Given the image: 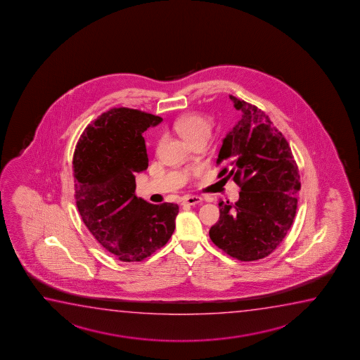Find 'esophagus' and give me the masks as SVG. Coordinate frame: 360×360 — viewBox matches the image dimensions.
<instances>
[{"mask_svg": "<svg viewBox=\"0 0 360 360\" xmlns=\"http://www.w3.org/2000/svg\"><path fill=\"white\" fill-rule=\"evenodd\" d=\"M202 200H203V198L200 197V195H188V197H186V198L183 200V203H184V205H195L200 203Z\"/></svg>", "mask_w": 360, "mask_h": 360, "instance_id": "34e87169", "label": "esophagus"}]
</instances>
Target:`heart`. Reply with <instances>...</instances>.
Listing matches in <instances>:
<instances>
[{"mask_svg":"<svg viewBox=\"0 0 360 360\" xmlns=\"http://www.w3.org/2000/svg\"><path fill=\"white\" fill-rule=\"evenodd\" d=\"M174 128L186 141L197 139H208L212 133V123L200 115L183 116L174 123Z\"/></svg>","mask_w":360,"mask_h":360,"instance_id":"b5f03b06","label":"heart"}]
</instances>
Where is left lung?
Masks as SVG:
<instances>
[{"label":"left lung","instance_id":"8db88e82","mask_svg":"<svg viewBox=\"0 0 360 360\" xmlns=\"http://www.w3.org/2000/svg\"><path fill=\"white\" fill-rule=\"evenodd\" d=\"M240 120L223 139L218 177L232 178L240 187L239 200L219 202V221L210 237L233 258L252 262L271 255L293 224L300 176L282 132L264 112L229 96Z\"/></svg>","mask_w":360,"mask_h":360}]
</instances>
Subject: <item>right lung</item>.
I'll return each mask as SVG.
<instances>
[{"mask_svg": "<svg viewBox=\"0 0 360 360\" xmlns=\"http://www.w3.org/2000/svg\"><path fill=\"white\" fill-rule=\"evenodd\" d=\"M162 118L126 107L102 113L84 129L73 155L75 198L96 240L122 262H141L169 240L178 205L139 198L136 173L148 157L143 134Z\"/></svg>", "mask_w": 360, "mask_h": 360, "instance_id": "obj_1", "label": "right lung"}]
</instances>
